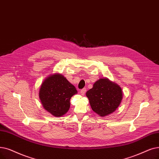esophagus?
I'll return each mask as SVG.
<instances>
[{"mask_svg":"<svg viewBox=\"0 0 159 159\" xmlns=\"http://www.w3.org/2000/svg\"><path fill=\"white\" fill-rule=\"evenodd\" d=\"M86 92V88H83V89H80V93H81V95H84L85 94Z\"/></svg>","mask_w":159,"mask_h":159,"instance_id":"34e87169","label":"esophagus"}]
</instances>
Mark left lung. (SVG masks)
Masks as SVG:
<instances>
[{
    "label": "left lung",
    "mask_w": 159,
    "mask_h": 159,
    "mask_svg": "<svg viewBox=\"0 0 159 159\" xmlns=\"http://www.w3.org/2000/svg\"><path fill=\"white\" fill-rule=\"evenodd\" d=\"M90 106L100 116L114 112L122 100L121 88L107 79L96 81L93 88L86 92Z\"/></svg>",
    "instance_id": "left-lung-1"
}]
</instances>
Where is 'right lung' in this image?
<instances>
[{
    "mask_svg": "<svg viewBox=\"0 0 159 159\" xmlns=\"http://www.w3.org/2000/svg\"><path fill=\"white\" fill-rule=\"evenodd\" d=\"M77 89L60 74L47 77L39 89V99L44 108L54 116H62L70 107L71 97Z\"/></svg>",
    "mask_w": 159,
    "mask_h": 159,
    "instance_id": "obj_1",
    "label": "right lung"
}]
</instances>
